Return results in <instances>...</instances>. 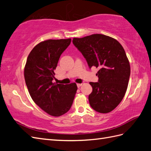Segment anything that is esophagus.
Instances as JSON below:
<instances>
[{
	"label": "esophagus",
	"mask_w": 151,
	"mask_h": 151,
	"mask_svg": "<svg viewBox=\"0 0 151 151\" xmlns=\"http://www.w3.org/2000/svg\"><path fill=\"white\" fill-rule=\"evenodd\" d=\"M82 85V83H77L76 84V86H77V87H80Z\"/></svg>",
	"instance_id": "34e87169"
}]
</instances>
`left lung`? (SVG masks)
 Segmentation results:
<instances>
[{"label": "left lung", "mask_w": 151, "mask_h": 151, "mask_svg": "<svg viewBox=\"0 0 151 151\" xmlns=\"http://www.w3.org/2000/svg\"><path fill=\"white\" fill-rule=\"evenodd\" d=\"M73 43L81 52L91 69H100L98 82H90L93 91L90 106L100 113H108L124 99L127 89L131 68L122 45L114 38L101 34L74 38Z\"/></svg>", "instance_id": "8db88e82"}]
</instances>
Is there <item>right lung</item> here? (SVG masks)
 <instances>
[{
    "mask_svg": "<svg viewBox=\"0 0 151 151\" xmlns=\"http://www.w3.org/2000/svg\"><path fill=\"white\" fill-rule=\"evenodd\" d=\"M71 41L68 38L42 42L30 52L24 68V78L31 99L53 116L67 113L77 91L75 83L64 85L52 82L59 58Z\"/></svg>",
    "mask_w": 151,
    "mask_h": 151,
    "instance_id": "1",
    "label": "right lung"
}]
</instances>
